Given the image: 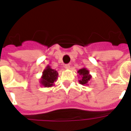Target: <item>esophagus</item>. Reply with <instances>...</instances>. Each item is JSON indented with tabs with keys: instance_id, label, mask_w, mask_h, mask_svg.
Masks as SVG:
<instances>
[{
	"instance_id": "esophagus-1",
	"label": "esophagus",
	"mask_w": 131,
	"mask_h": 131,
	"mask_svg": "<svg viewBox=\"0 0 131 131\" xmlns=\"http://www.w3.org/2000/svg\"><path fill=\"white\" fill-rule=\"evenodd\" d=\"M64 67H65V69H69L70 68V64H65V65H64Z\"/></svg>"
}]
</instances>
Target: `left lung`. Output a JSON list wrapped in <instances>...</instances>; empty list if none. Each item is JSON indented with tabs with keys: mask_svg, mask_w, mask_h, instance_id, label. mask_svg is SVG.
<instances>
[{
	"mask_svg": "<svg viewBox=\"0 0 131 131\" xmlns=\"http://www.w3.org/2000/svg\"><path fill=\"white\" fill-rule=\"evenodd\" d=\"M78 74L81 76V79L79 80L80 83L82 85H87L91 79V75L89 74V71L85 68H83L78 71Z\"/></svg>",
	"mask_w": 131,
	"mask_h": 131,
	"instance_id": "obj_1",
	"label": "left lung"
}]
</instances>
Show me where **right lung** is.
<instances>
[{
  "instance_id": "right-lung-1",
  "label": "right lung",
  "mask_w": 131,
  "mask_h": 131,
  "mask_svg": "<svg viewBox=\"0 0 131 131\" xmlns=\"http://www.w3.org/2000/svg\"><path fill=\"white\" fill-rule=\"evenodd\" d=\"M58 76V73L54 69L50 68V66H47L46 69L43 71V75L40 79V83L44 87H51L54 85V82L56 81Z\"/></svg>"
}]
</instances>
